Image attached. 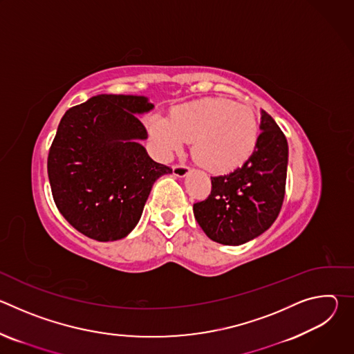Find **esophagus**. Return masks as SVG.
I'll use <instances>...</instances> for the list:
<instances>
[{"label": "esophagus", "mask_w": 354, "mask_h": 354, "mask_svg": "<svg viewBox=\"0 0 354 354\" xmlns=\"http://www.w3.org/2000/svg\"><path fill=\"white\" fill-rule=\"evenodd\" d=\"M172 171H174V175L176 178H185L190 172V168L186 167V165H175L172 168Z\"/></svg>", "instance_id": "34e87169"}]
</instances>
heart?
Here are the masks:
<instances>
[{
    "label": "heart",
    "instance_id": "heart-1",
    "mask_svg": "<svg viewBox=\"0 0 354 354\" xmlns=\"http://www.w3.org/2000/svg\"><path fill=\"white\" fill-rule=\"evenodd\" d=\"M148 133L161 158L169 160L186 141H193L197 164L213 174H228L255 153L259 119L248 105L225 97H203L176 106L169 119L153 116Z\"/></svg>",
    "mask_w": 354,
    "mask_h": 354
}]
</instances>
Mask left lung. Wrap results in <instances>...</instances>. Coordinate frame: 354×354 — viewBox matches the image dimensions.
I'll return each instance as SVG.
<instances>
[{
    "instance_id": "obj_1",
    "label": "left lung",
    "mask_w": 354,
    "mask_h": 354,
    "mask_svg": "<svg viewBox=\"0 0 354 354\" xmlns=\"http://www.w3.org/2000/svg\"><path fill=\"white\" fill-rule=\"evenodd\" d=\"M255 153L238 169L212 178L209 198L193 205L194 218L218 243L238 246L262 235L276 221L286 192L288 145L273 120L261 109Z\"/></svg>"
}]
</instances>
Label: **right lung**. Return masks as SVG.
Returning a JSON list of instances; mask_svg holds the SVG:
<instances>
[{
  "label": "right lung",
  "mask_w": 354,
  "mask_h": 354,
  "mask_svg": "<svg viewBox=\"0 0 354 354\" xmlns=\"http://www.w3.org/2000/svg\"><path fill=\"white\" fill-rule=\"evenodd\" d=\"M153 109L145 96L100 93L64 113L47 174L57 209L88 238L127 236L156 180L172 174L141 144L148 134L137 116Z\"/></svg>",
  "instance_id": "1"
}]
</instances>
